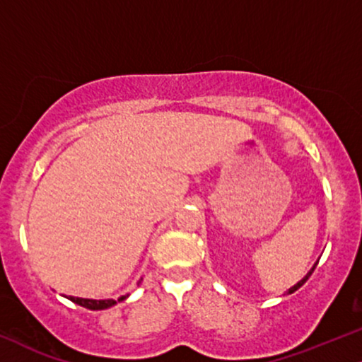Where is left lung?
Returning <instances> with one entry per match:
<instances>
[{
  "instance_id": "left-lung-1",
  "label": "left lung",
  "mask_w": 362,
  "mask_h": 362,
  "mask_svg": "<svg viewBox=\"0 0 362 362\" xmlns=\"http://www.w3.org/2000/svg\"><path fill=\"white\" fill-rule=\"evenodd\" d=\"M315 265H317V262H315V264H314V267H313V269H310V271L308 272V276H305L304 279H300V281H299V282H297V284H296V286H292V287H291V289H289V294H292V292H296L297 289H299V287H300V286H303V284H304L305 281H308V279L310 277V274H313V272H314Z\"/></svg>"
}]
</instances>
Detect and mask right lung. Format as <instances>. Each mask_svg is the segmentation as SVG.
<instances>
[{
	"label": "right lung",
	"mask_w": 362,
	"mask_h": 362,
	"mask_svg": "<svg viewBox=\"0 0 362 362\" xmlns=\"http://www.w3.org/2000/svg\"><path fill=\"white\" fill-rule=\"evenodd\" d=\"M125 297L127 296H122L118 300H123ZM70 300L78 305H83V308H86V309H93V310L112 308V305H115L118 303V300H115V299H100L98 300V299H83V297H73V296H70Z\"/></svg>",
	"instance_id": "right-lung-1"
}]
</instances>
